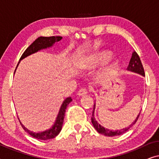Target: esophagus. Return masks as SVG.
I'll return each mask as SVG.
<instances>
[{
    "instance_id": "esophagus-1",
    "label": "esophagus",
    "mask_w": 159,
    "mask_h": 159,
    "mask_svg": "<svg viewBox=\"0 0 159 159\" xmlns=\"http://www.w3.org/2000/svg\"><path fill=\"white\" fill-rule=\"evenodd\" d=\"M87 93H88V92H87V90L86 89H81L79 92L77 93V95L78 96H84Z\"/></svg>"
}]
</instances>
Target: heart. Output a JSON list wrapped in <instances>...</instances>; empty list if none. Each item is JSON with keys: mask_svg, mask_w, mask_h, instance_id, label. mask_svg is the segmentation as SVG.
Listing matches in <instances>:
<instances>
[{"mask_svg": "<svg viewBox=\"0 0 159 159\" xmlns=\"http://www.w3.org/2000/svg\"><path fill=\"white\" fill-rule=\"evenodd\" d=\"M111 55V51L108 50L96 52L95 53L89 54L88 56H84L81 59L78 61L77 63V69L80 71H90L92 70L97 66L98 64L107 59ZM117 66V61L114 60L111 64L108 65L105 68L102 69L98 74V80L100 82H105L109 80L114 74L116 67Z\"/></svg>", "mask_w": 159, "mask_h": 159, "instance_id": "b5f03b06", "label": "heart"}]
</instances>
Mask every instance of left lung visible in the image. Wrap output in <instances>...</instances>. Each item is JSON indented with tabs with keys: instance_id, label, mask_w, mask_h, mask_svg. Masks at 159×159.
<instances>
[{
	"instance_id": "left-lung-1",
	"label": "left lung",
	"mask_w": 159,
	"mask_h": 159,
	"mask_svg": "<svg viewBox=\"0 0 159 159\" xmlns=\"http://www.w3.org/2000/svg\"><path fill=\"white\" fill-rule=\"evenodd\" d=\"M127 70L128 71H131V72H134L136 74H138V75H142L143 77H145V72H144V69H143L142 63H141V61L140 59V57L138 55V53H136L135 51H133L132 55V58L130 59L129 66H128ZM95 105L96 104H94V107H93V116L92 118H91V120H92V124L93 125V127L95 129L97 130L99 133L103 134L104 135L108 136V137H114V136H117V135H120V134H122L128 131L130 128H131L132 126H133L134 124L136 123L137 120H138L139 118V116L140 114V111L139 112V114L138 116H137L136 119H134V121L132 122L131 125L128 126V127L123 128L121 129H117V130H111V129H108L107 128H105L103 126L100 125V124L98 122V121L95 120Z\"/></svg>"
}]
</instances>
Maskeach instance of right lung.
Segmentation results:
<instances>
[{"mask_svg": "<svg viewBox=\"0 0 159 159\" xmlns=\"http://www.w3.org/2000/svg\"><path fill=\"white\" fill-rule=\"evenodd\" d=\"M62 39V37H58V36H53V37H39L38 39H36L27 49L25 50V51L24 52L22 56H21L19 61L17 64L16 68L15 69L14 74L16 72V70L18 67L19 63L24 58H27V56H29L32 54H34L37 53V52L42 51V50H45L48 48H51L53 47V45H55V43L58 41H60ZM72 99L71 97L66 98V99L63 101V103L61 106L59 112L57 116V118L56 119L55 123L52 126L51 128L48 129L42 132H33L31 130L28 129L27 128H26L20 121V119L18 117L19 122H20L21 127H23V129L25 130V132H27L28 134H30L32 138H34L38 140H49V139H52L56 138L58 134L60 133L61 130L62 129L63 124H64V114L66 112V109L67 106L71 103Z\"/></svg>", "mask_w": 159, "mask_h": 159, "instance_id": "obj_1", "label": "right lung"}]
</instances>
